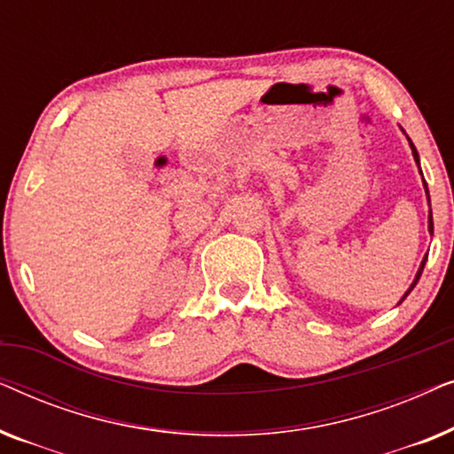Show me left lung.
<instances>
[{
    "label": "left lung",
    "instance_id": "left-lung-1",
    "mask_svg": "<svg viewBox=\"0 0 454 454\" xmlns=\"http://www.w3.org/2000/svg\"><path fill=\"white\" fill-rule=\"evenodd\" d=\"M409 146H411V151H413V159H415V163L419 165V154H418V151H415V146H413V142L409 140ZM421 171V169H419ZM424 188H426V194H427V185H426V179H424ZM427 200H430V194H427ZM427 223H430V225H427V229H430V233H434V221H432V210H430V219H427ZM426 260H427V256L421 260V266H419V270H418V275H415V281L411 283V287H409L407 291H405V295H403V300H405V297L411 294V289L415 287V285H418V281H419V277H421V272H424V266H426ZM401 300V301H403Z\"/></svg>",
    "mask_w": 454,
    "mask_h": 454
}]
</instances>
